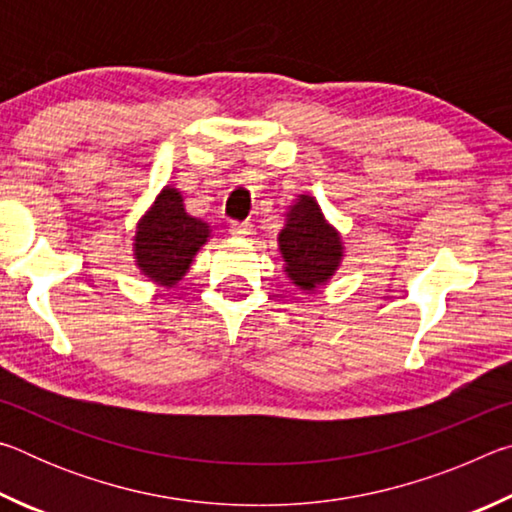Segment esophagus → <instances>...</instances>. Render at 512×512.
Masks as SVG:
<instances>
[{"label": "esophagus", "instance_id": "34e87169", "mask_svg": "<svg viewBox=\"0 0 512 512\" xmlns=\"http://www.w3.org/2000/svg\"><path fill=\"white\" fill-rule=\"evenodd\" d=\"M253 230H255L253 223H248V221H244V223H232V235H235V237L250 239V237L255 235Z\"/></svg>", "mask_w": 512, "mask_h": 512}]
</instances>
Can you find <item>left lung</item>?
<instances>
[{"mask_svg": "<svg viewBox=\"0 0 512 512\" xmlns=\"http://www.w3.org/2000/svg\"><path fill=\"white\" fill-rule=\"evenodd\" d=\"M280 250L284 271L296 287L305 291L325 284L343 257L339 232L325 221L314 198L305 194L291 205L287 225L280 232Z\"/></svg>", "mask_w": 512, "mask_h": 512, "instance_id": "1", "label": "left lung"}]
</instances>
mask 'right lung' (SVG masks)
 <instances>
[{
	"label": "right lung",
	"instance_id": "right-lung-1",
	"mask_svg": "<svg viewBox=\"0 0 512 512\" xmlns=\"http://www.w3.org/2000/svg\"><path fill=\"white\" fill-rule=\"evenodd\" d=\"M207 237H210V225L185 212L178 189L164 187L137 225L133 244L137 266L153 282L173 287L178 280H183Z\"/></svg>",
	"mask_w": 512,
	"mask_h": 512
}]
</instances>
